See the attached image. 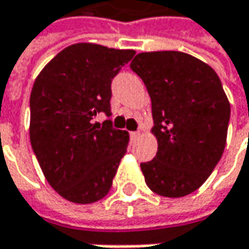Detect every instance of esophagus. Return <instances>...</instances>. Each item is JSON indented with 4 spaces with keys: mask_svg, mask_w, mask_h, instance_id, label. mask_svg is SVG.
<instances>
[{
    "mask_svg": "<svg viewBox=\"0 0 249 249\" xmlns=\"http://www.w3.org/2000/svg\"><path fill=\"white\" fill-rule=\"evenodd\" d=\"M129 135H131L132 138H135V137H138V135H140V131H134V132H131Z\"/></svg>",
    "mask_w": 249,
    "mask_h": 249,
    "instance_id": "34e87169",
    "label": "esophagus"
}]
</instances>
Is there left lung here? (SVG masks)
Returning <instances> with one entry per match:
<instances>
[{
	"mask_svg": "<svg viewBox=\"0 0 249 249\" xmlns=\"http://www.w3.org/2000/svg\"><path fill=\"white\" fill-rule=\"evenodd\" d=\"M131 71L151 98L159 150L141 163L147 186L157 195L181 197L197 190L219 163L231 105L216 72L181 52L137 54Z\"/></svg>",
	"mask_w": 249,
	"mask_h": 249,
	"instance_id": "1",
	"label": "left lung"
}]
</instances>
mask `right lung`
Listing matches in <instances>:
<instances>
[{"label":"right lung","mask_w":249,"mask_h":249,"mask_svg":"<svg viewBox=\"0 0 249 249\" xmlns=\"http://www.w3.org/2000/svg\"><path fill=\"white\" fill-rule=\"evenodd\" d=\"M134 50L77 43L56 54L30 95V141L50 186L75 203L105 197L126 153L128 132L111 117V83Z\"/></svg>","instance_id":"add662e5"}]
</instances>
